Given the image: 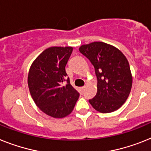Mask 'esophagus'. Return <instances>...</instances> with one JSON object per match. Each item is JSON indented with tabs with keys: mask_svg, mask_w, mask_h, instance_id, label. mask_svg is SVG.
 Wrapping results in <instances>:
<instances>
[{
	"mask_svg": "<svg viewBox=\"0 0 151 151\" xmlns=\"http://www.w3.org/2000/svg\"><path fill=\"white\" fill-rule=\"evenodd\" d=\"M84 89H85V87H81L80 88V91H81V93H83V91H84Z\"/></svg>",
	"mask_w": 151,
	"mask_h": 151,
	"instance_id": "34e87169",
	"label": "esophagus"
}]
</instances>
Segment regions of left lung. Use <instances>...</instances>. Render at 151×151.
I'll return each instance as SVG.
<instances>
[{"label": "left lung", "mask_w": 151, "mask_h": 151, "mask_svg": "<svg viewBox=\"0 0 151 151\" xmlns=\"http://www.w3.org/2000/svg\"><path fill=\"white\" fill-rule=\"evenodd\" d=\"M79 50L93 65L97 78V94L89 100L90 104L101 113L116 111L127 99L132 87L127 59L117 48L99 41L83 44Z\"/></svg>", "instance_id": "obj_1"}]
</instances>
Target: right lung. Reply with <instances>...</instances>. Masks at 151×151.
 I'll return each instance as SVG.
<instances>
[{"mask_svg":"<svg viewBox=\"0 0 151 151\" xmlns=\"http://www.w3.org/2000/svg\"><path fill=\"white\" fill-rule=\"evenodd\" d=\"M72 47H51L41 53L29 70L27 83L33 100L40 111L54 118L69 115L80 94L70 83L65 67ZM67 81L66 86L63 82Z\"/></svg>","mask_w":151,"mask_h":151,"instance_id":"obj_1","label":"right lung"}]
</instances>
